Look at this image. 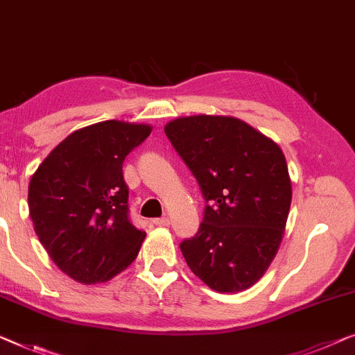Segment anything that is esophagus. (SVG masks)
I'll list each match as a JSON object with an SVG mask.
<instances>
[{"instance_id": "obj_1", "label": "esophagus", "mask_w": 355, "mask_h": 355, "mask_svg": "<svg viewBox=\"0 0 355 355\" xmlns=\"http://www.w3.org/2000/svg\"><path fill=\"white\" fill-rule=\"evenodd\" d=\"M153 224H155V225H160V227H168V225H169V219H168V218H158V219H153Z\"/></svg>"}]
</instances>
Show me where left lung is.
I'll list each match as a JSON object with an SVG mask.
<instances>
[{
	"label": "left lung",
	"instance_id": "8db88e82",
	"mask_svg": "<svg viewBox=\"0 0 355 355\" xmlns=\"http://www.w3.org/2000/svg\"><path fill=\"white\" fill-rule=\"evenodd\" d=\"M165 135L207 202L198 232L181 243L187 266L214 291L250 288L285 234L291 179L284 152L235 116H181Z\"/></svg>",
	"mask_w": 355,
	"mask_h": 355
}]
</instances>
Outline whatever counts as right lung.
Instances as JSON below:
<instances>
[{
  "mask_svg": "<svg viewBox=\"0 0 355 355\" xmlns=\"http://www.w3.org/2000/svg\"><path fill=\"white\" fill-rule=\"evenodd\" d=\"M150 125L107 120L76 130L41 162L28 209L54 264L83 285L109 282L136 259L146 239L128 218L123 162Z\"/></svg>",
  "mask_w": 355,
  "mask_h": 355,
  "instance_id": "1",
  "label": "right lung"
}]
</instances>
